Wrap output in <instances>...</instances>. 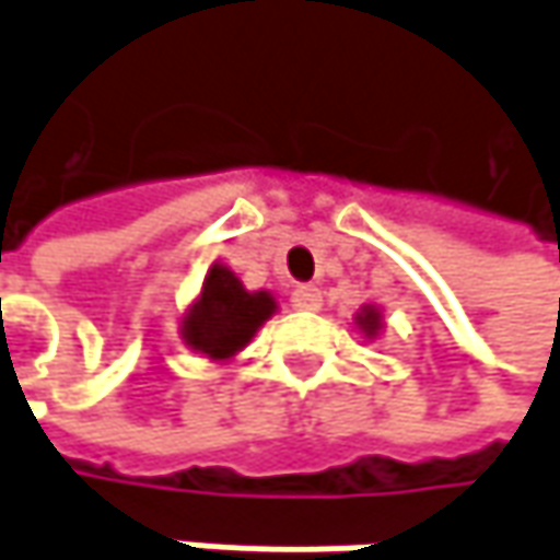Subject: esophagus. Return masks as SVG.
<instances>
[{"instance_id":"esophagus-1","label":"esophagus","mask_w":560,"mask_h":560,"mask_svg":"<svg viewBox=\"0 0 560 560\" xmlns=\"http://www.w3.org/2000/svg\"><path fill=\"white\" fill-rule=\"evenodd\" d=\"M319 304H323V298H319V288H313V284H301L291 291L294 311H319Z\"/></svg>"}]
</instances>
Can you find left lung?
Instances as JSON below:
<instances>
[{"mask_svg": "<svg viewBox=\"0 0 560 560\" xmlns=\"http://www.w3.org/2000/svg\"><path fill=\"white\" fill-rule=\"evenodd\" d=\"M358 319H361V329H364L368 336H374V332H377V326H380L377 311H364Z\"/></svg>", "mask_w": 560, "mask_h": 560, "instance_id": "obj_1", "label": "left lung"}]
</instances>
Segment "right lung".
Instances as JSON below:
<instances>
[{"mask_svg": "<svg viewBox=\"0 0 560 560\" xmlns=\"http://www.w3.org/2000/svg\"><path fill=\"white\" fill-rule=\"evenodd\" d=\"M276 311V301L266 291L249 294L241 279L214 266L206 279L202 298L183 319V339L209 358H231L247 346L262 319Z\"/></svg>", "mask_w": 560, "mask_h": 560, "instance_id": "1", "label": "right lung"}]
</instances>
